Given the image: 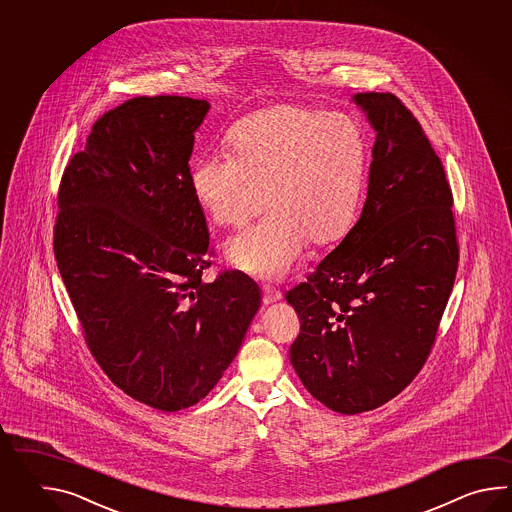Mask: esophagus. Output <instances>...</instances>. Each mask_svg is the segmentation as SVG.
I'll return each mask as SVG.
<instances>
[{
	"label": "esophagus",
	"mask_w": 512,
	"mask_h": 512,
	"mask_svg": "<svg viewBox=\"0 0 512 512\" xmlns=\"http://www.w3.org/2000/svg\"><path fill=\"white\" fill-rule=\"evenodd\" d=\"M261 291H263V304H272V302L282 300V293L276 291L271 285H263Z\"/></svg>",
	"instance_id": "obj_1"
}]
</instances>
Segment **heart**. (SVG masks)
<instances>
[{"mask_svg": "<svg viewBox=\"0 0 512 512\" xmlns=\"http://www.w3.org/2000/svg\"><path fill=\"white\" fill-rule=\"evenodd\" d=\"M229 153H205L190 183L219 227L241 229L267 207L260 225L230 240L232 267L280 278L305 241L326 245L346 234L357 214L368 166V141L346 113L274 106L230 131Z\"/></svg>", "mask_w": 512, "mask_h": 512, "instance_id": "1", "label": "heart"}]
</instances>
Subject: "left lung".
Returning a JSON list of instances; mask_svg holds the SVG:
<instances>
[{
    "label": "left lung",
    "instance_id": "8db88e82",
    "mask_svg": "<svg viewBox=\"0 0 512 512\" xmlns=\"http://www.w3.org/2000/svg\"><path fill=\"white\" fill-rule=\"evenodd\" d=\"M377 131L355 227L285 294L302 326L289 359L305 390L338 414L370 412L414 381L456 280L452 190L412 111L357 93Z\"/></svg>",
    "mask_w": 512,
    "mask_h": 512
}]
</instances>
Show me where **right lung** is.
Wrapping results in <instances>:
<instances>
[{
	"mask_svg": "<svg viewBox=\"0 0 512 512\" xmlns=\"http://www.w3.org/2000/svg\"><path fill=\"white\" fill-rule=\"evenodd\" d=\"M207 100H126L93 124L58 190L55 256L87 348L135 401L177 412L218 384L260 309L212 247L190 183Z\"/></svg>",
	"mask_w": 512,
	"mask_h": 512,
	"instance_id": "add662e5",
	"label": "right lung"
}]
</instances>
